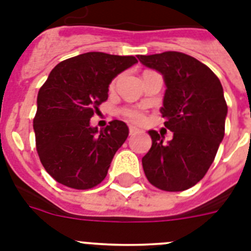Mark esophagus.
<instances>
[{
	"label": "esophagus",
	"mask_w": 251,
	"mask_h": 251,
	"mask_svg": "<svg viewBox=\"0 0 251 251\" xmlns=\"http://www.w3.org/2000/svg\"><path fill=\"white\" fill-rule=\"evenodd\" d=\"M142 130L138 129V128L133 127V126H130L129 127V134L130 136H136V134H138V133H141Z\"/></svg>",
	"instance_id": "1"
}]
</instances>
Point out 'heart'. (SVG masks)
<instances>
[{"mask_svg":"<svg viewBox=\"0 0 251 251\" xmlns=\"http://www.w3.org/2000/svg\"><path fill=\"white\" fill-rule=\"evenodd\" d=\"M124 114L127 115L128 118L132 119L133 122H141L145 121V114L138 109H124Z\"/></svg>","mask_w":251,"mask_h":251,"instance_id":"1","label":"heart"}]
</instances>
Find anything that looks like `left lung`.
Returning <instances> with one entry per match:
<instances>
[{"mask_svg": "<svg viewBox=\"0 0 251 251\" xmlns=\"http://www.w3.org/2000/svg\"><path fill=\"white\" fill-rule=\"evenodd\" d=\"M138 60L163 76L161 113L165 127L174 132L165 143L157 130H148L152 147L142 158L146 177L159 190L183 191L205 176L224 139L227 105L223 85L211 69L182 52L139 55Z\"/></svg>", "mask_w": 251, "mask_h": 251, "instance_id": "1", "label": "left lung"}]
</instances>
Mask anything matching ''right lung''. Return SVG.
I'll return each instance as SVG.
<instances>
[{"mask_svg":"<svg viewBox=\"0 0 251 251\" xmlns=\"http://www.w3.org/2000/svg\"><path fill=\"white\" fill-rule=\"evenodd\" d=\"M137 63L134 56L94 51L51 70L37 94L34 130L40 161L59 183L88 190L105 178L129 129L124 122L112 121L98 132L90 118L108 99L113 79Z\"/></svg>","mask_w":251,"mask_h":251,"instance_id":"1","label":"right lung"}]
</instances>
